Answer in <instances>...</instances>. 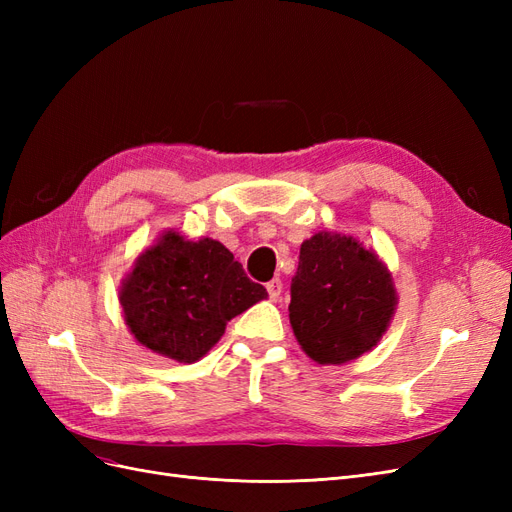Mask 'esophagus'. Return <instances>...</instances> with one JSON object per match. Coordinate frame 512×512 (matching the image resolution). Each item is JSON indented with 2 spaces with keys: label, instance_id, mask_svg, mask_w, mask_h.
<instances>
[{
  "label": "esophagus",
  "instance_id": "1",
  "mask_svg": "<svg viewBox=\"0 0 512 512\" xmlns=\"http://www.w3.org/2000/svg\"><path fill=\"white\" fill-rule=\"evenodd\" d=\"M267 292H269L271 301L280 299V294H282V280H280V277H275V280H271V282L267 284Z\"/></svg>",
  "mask_w": 512,
  "mask_h": 512
}]
</instances>
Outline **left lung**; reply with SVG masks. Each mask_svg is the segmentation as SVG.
<instances>
[{"label":"left lung","mask_w":512,"mask_h":512,"mask_svg":"<svg viewBox=\"0 0 512 512\" xmlns=\"http://www.w3.org/2000/svg\"><path fill=\"white\" fill-rule=\"evenodd\" d=\"M391 271L376 252L339 232L303 241L290 284V324L309 359L342 365L374 348L395 314Z\"/></svg>","instance_id":"1"}]
</instances>
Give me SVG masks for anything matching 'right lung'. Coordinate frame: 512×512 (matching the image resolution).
<instances>
[{"mask_svg": "<svg viewBox=\"0 0 512 512\" xmlns=\"http://www.w3.org/2000/svg\"><path fill=\"white\" fill-rule=\"evenodd\" d=\"M262 299L265 286L252 282L220 241H190L175 230L136 258L119 288L136 342L179 363L203 359L228 320Z\"/></svg>", "mask_w": 512, "mask_h": 512, "instance_id": "add662e5", "label": "right lung"}]
</instances>
